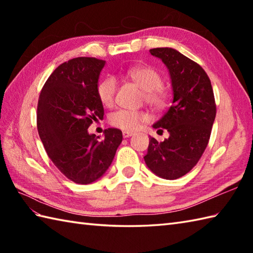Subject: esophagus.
I'll use <instances>...</instances> for the list:
<instances>
[{
    "mask_svg": "<svg viewBox=\"0 0 253 253\" xmlns=\"http://www.w3.org/2000/svg\"><path fill=\"white\" fill-rule=\"evenodd\" d=\"M133 135V132H131V131H123V137L124 138H129V137H131Z\"/></svg>",
    "mask_w": 253,
    "mask_h": 253,
    "instance_id": "esophagus-1",
    "label": "esophagus"
}]
</instances>
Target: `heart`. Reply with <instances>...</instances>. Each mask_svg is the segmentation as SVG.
Segmentation results:
<instances>
[{"mask_svg":"<svg viewBox=\"0 0 253 253\" xmlns=\"http://www.w3.org/2000/svg\"><path fill=\"white\" fill-rule=\"evenodd\" d=\"M133 83L138 84L144 91V100L147 103L155 109H163L168 103V94L162 88L163 77L152 67L140 66L133 67L128 72ZM117 90L115 78L106 77L98 85V96L101 103L105 106H111L114 103ZM148 115L142 111L118 110L110 115V124L112 126L123 130H135L140 124L148 121Z\"/></svg>","mask_w":253,"mask_h":253,"instance_id":"1","label":"heart"}]
</instances>
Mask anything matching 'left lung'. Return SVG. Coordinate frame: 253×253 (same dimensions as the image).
Returning a JSON list of instances; mask_svg holds the SVG:
<instances>
[{
  "label": "left lung",
  "mask_w": 253,
  "mask_h": 253,
  "mask_svg": "<svg viewBox=\"0 0 253 253\" xmlns=\"http://www.w3.org/2000/svg\"><path fill=\"white\" fill-rule=\"evenodd\" d=\"M150 53L169 69L173 104L153 125L164 128L169 137L162 142L150 138L144 162L150 170L164 179H177L198 163L206 150L216 105L211 82L204 69L171 47H157Z\"/></svg>",
  "instance_id": "8db88e82"
}]
</instances>
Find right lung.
Masks as SVG:
<instances>
[{
    "label": "right lung",
    "mask_w": 253,
    "mask_h": 253,
    "mask_svg": "<svg viewBox=\"0 0 253 253\" xmlns=\"http://www.w3.org/2000/svg\"><path fill=\"white\" fill-rule=\"evenodd\" d=\"M105 61L76 57L61 64L47 78L38 102L37 127L45 151L56 168L76 184L88 185L109 169L123 140L117 128L104 138L88 132L104 115L98 82Z\"/></svg>",
    "instance_id": "right-lung-1"
}]
</instances>
